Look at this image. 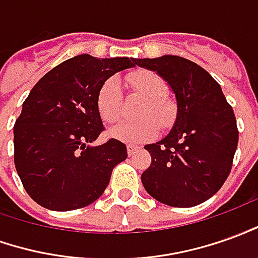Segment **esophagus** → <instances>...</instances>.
Instances as JSON below:
<instances>
[{"instance_id":"1","label":"esophagus","mask_w":258,"mask_h":258,"mask_svg":"<svg viewBox=\"0 0 258 258\" xmlns=\"http://www.w3.org/2000/svg\"><path fill=\"white\" fill-rule=\"evenodd\" d=\"M126 149H127V154H129V156H133L135 153L139 150V147L133 146V145H127V147H126Z\"/></svg>"}]
</instances>
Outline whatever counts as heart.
I'll return each mask as SVG.
<instances>
[{
    "label": "heart",
    "instance_id": "b5f03b06",
    "mask_svg": "<svg viewBox=\"0 0 258 258\" xmlns=\"http://www.w3.org/2000/svg\"><path fill=\"white\" fill-rule=\"evenodd\" d=\"M126 83L133 91L146 97L140 104L139 115L135 120H120L109 127L113 139L125 143H145L159 133L160 126L167 129L177 118V105L168 98L167 84L157 73L139 70L126 76ZM122 106V94L116 78H106L97 94V109L105 122L116 120Z\"/></svg>",
    "mask_w": 258,
    "mask_h": 258
}]
</instances>
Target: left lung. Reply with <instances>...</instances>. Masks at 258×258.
Listing matches in <instances>:
<instances>
[{
    "label": "left lung",
    "mask_w": 258,
    "mask_h": 258,
    "mask_svg": "<svg viewBox=\"0 0 258 258\" xmlns=\"http://www.w3.org/2000/svg\"><path fill=\"white\" fill-rule=\"evenodd\" d=\"M159 74L177 99V118L164 139L146 145L152 164L142 182L154 200L175 208L200 205L221 189L232 170L239 131L221 85L188 58H136Z\"/></svg>",
    "instance_id": "8db88e82"
}]
</instances>
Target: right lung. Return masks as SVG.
I'll use <instances>...</instances> for the list:
<instances>
[{
    "label": "right lung",
    "mask_w": 258,
    "mask_h": 258,
    "mask_svg": "<svg viewBox=\"0 0 258 258\" xmlns=\"http://www.w3.org/2000/svg\"><path fill=\"white\" fill-rule=\"evenodd\" d=\"M136 58L80 54L51 69L32 88L14 126V161L32 200L51 211L97 201L113 167L127 157L125 143L90 146L104 131L97 94L106 78Z\"/></svg>",
    "instance_id": "obj_1"
}]
</instances>
